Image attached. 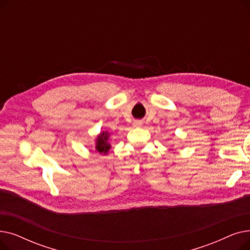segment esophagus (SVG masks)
Returning a JSON list of instances; mask_svg holds the SVG:
<instances>
[{
    "mask_svg": "<svg viewBox=\"0 0 250 250\" xmlns=\"http://www.w3.org/2000/svg\"><path fill=\"white\" fill-rule=\"evenodd\" d=\"M133 125H134L135 127H140V126H142V122H141V121H135V122L133 123Z\"/></svg>",
    "mask_w": 250,
    "mask_h": 250,
    "instance_id": "esophagus-1",
    "label": "esophagus"
}]
</instances>
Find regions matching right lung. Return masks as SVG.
Returning a JSON list of instances; mask_svg holds the SVG:
<instances>
[{
    "instance_id": "1",
    "label": "right lung",
    "mask_w": 250,
    "mask_h": 250,
    "mask_svg": "<svg viewBox=\"0 0 250 250\" xmlns=\"http://www.w3.org/2000/svg\"><path fill=\"white\" fill-rule=\"evenodd\" d=\"M109 133L108 132H100L95 139V150L103 155H107L111 149V144L109 142Z\"/></svg>"
}]
</instances>
